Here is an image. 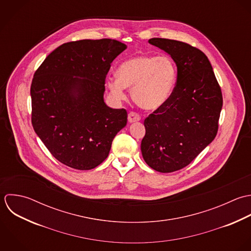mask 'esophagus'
<instances>
[{"label": "esophagus", "mask_w": 251, "mask_h": 251, "mask_svg": "<svg viewBox=\"0 0 251 251\" xmlns=\"http://www.w3.org/2000/svg\"><path fill=\"white\" fill-rule=\"evenodd\" d=\"M127 120L129 123H135L141 120V117L139 116V114L135 113V112H130L127 116Z\"/></svg>", "instance_id": "obj_1"}]
</instances>
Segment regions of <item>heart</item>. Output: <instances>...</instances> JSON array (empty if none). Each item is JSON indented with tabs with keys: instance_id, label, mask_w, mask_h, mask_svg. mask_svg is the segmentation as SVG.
<instances>
[{
	"instance_id": "b5f03b06",
	"label": "heart",
	"mask_w": 251,
	"mask_h": 251,
	"mask_svg": "<svg viewBox=\"0 0 251 251\" xmlns=\"http://www.w3.org/2000/svg\"><path fill=\"white\" fill-rule=\"evenodd\" d=\"M176 80L177 67L171 58L142 54L122 62L116 79L108 80L107 87L118 101L126 98L125 88H128L137 106L154 111L168 101Z\"/></svg>"
}]
</instances>
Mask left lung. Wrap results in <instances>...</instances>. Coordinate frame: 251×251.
Returning a JSON list of instances; mask_svg holds the SVG:
<instances>
[{"label":"left lung","mask_w":251,"mask_h":251,"mask_svg":"<svg viewBox=\"0 0 251 251\" xmlns=\"http://www.w3.org/2000/svg\"><path fill=\"white\" fill-rule=\"evenodd\" d=\"M177 66V81L167 103L144 121L141 152L159 172L187 167L215 138L223 105L221 88L207 56L189 44L153 38Z\"/></svg>","instance_id":"left-lung-1"}]
</instances>
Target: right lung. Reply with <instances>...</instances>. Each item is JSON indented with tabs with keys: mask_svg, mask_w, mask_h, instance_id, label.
<instances>
[{
	"mask_svg": "<svg viewBox=\"0 0 251 251\" xmlns=\"http://www.w3.org/2000/svg\"><path fill=\"white\" fill-rule=\"evenodd\" d=\"M126 49L111 39L66 43L35 72L32 125L63 165L80 170L99 166L116 134L126 126V111L108 107L103 98L111 63Z\"/></svg>",
	"mask_w": 251,
	"mask_h": 251,
	"instance_id": "obj_1",
	"label": "right lung"
}]
</instances>
